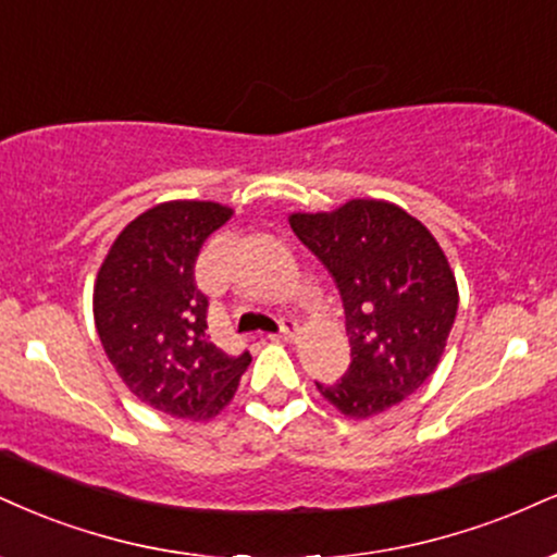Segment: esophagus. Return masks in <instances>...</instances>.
<instances>
[{"label": "esophagus", "instance_id": "1", "mask_svg": "<svg viewBox=\"0 0 557 557\" xmlns=\"http://www.w3.org/2000/svg\"><path fill=\"white\" fill-rule=\"evenodd\" d=\"M298 334V321L296 319H285L283 326H280L277 334H272V339H283V343H290V339H296Z\"/></svg>", "mask_w": 557, "mask_h": 557}]
</instances>
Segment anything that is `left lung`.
Segmentation results:
<instances>
[{"label":"left lung","mask_w":557,"mask_h":557,"mask_svg":"<svg viewBox=\"0 0 557 557\" xmlns=\"http://www.w3.org/2000/svg\"><path fill=\"white\" fill-rule=\"evenodd\" d=\"M293 233L337 283L350 368L317 384L330 405L363 420L399 405L433 376L459 308L457 277L433 233L384 199L332 212H293Z\"/></svg>","instance_id":"left-lung-1"}]
</instances>
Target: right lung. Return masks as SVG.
I'll list each match as a JSON object with an SVG mask.
<instances>
[{
	"label": "right lung",
	"mask_w": 557,
	"mask_h": 557,
	"mask_svg": "<svg viewBox=\"0 0 557 557\" xmlns=\"http://www.w3.org/2000/svg\"><path fill=\"white\" fill-rule=\"evenodd\" d=\"M233 210L173 199L119 233L92 287L103 350L126 388L152 410L210 420L236 394L249 352L227 355L207 334V298L194 283L199 249Z\"/></svg>",
	"instance_id": "right-lung-1"
}]
</instances>
